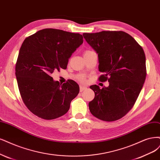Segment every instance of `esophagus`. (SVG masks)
Returning <instances> with one entry per match:
<instances>
[{"mask_svg":"<svg viewBox=\"0 0 160 160\" xmlns=\"http://www.w3.org/2000/svg\"><path fill=\"white\" fill-rule=\"evenodd\" d=\"M86 89H87V87H86L82 86V85H81V86H80V91H81V92H82V91L86 90Z\"/></svg>","mask_w":160,"mask_h":160,"instance_id":"1","label":"esophagus"}]
</instances>
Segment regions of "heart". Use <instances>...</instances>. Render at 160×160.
<instances>
[{
    "mask_svg": "<svg viewBox=\"0 0 160 160\" xmlns=\"http://www.w3.org/2000/svg\"><path fill=\"white\" fill-rule=\"evenodd\" d=\"M91 52V51H86V52H85V53H88V52ZM78 79H79V81H83L85 80V77H84L83 75H80V76H79Z\"/></svg>",
    "mask_w": 160,
    "mask_h": 160,
    "instance_id": "1",
    "label": "heart"
}]
</instances>
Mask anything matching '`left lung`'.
<instances>
[{
	"label": "left lung",
	"instance_id": "8db88e82",
	"mask_svg": "<svg viewBox=\"0 0 160 160\" xmlns=\"http://www.w3.org/2000/svg\"><path fill=\"white\" fill-rule=\"evenodd\" d=\"M98 54L99 81L108 80L102 89L91 85L95 98L89 102L91 114L104 121H114L132 108L144 83L146 56L142 48L127 33L102 31L82 34Z\"/></svg>",
	"mask_w": 160,
	"mask_h": 160
}]
</instances>
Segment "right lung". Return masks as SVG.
I'll use <instances>...</instances> for the list:
<instances>
[{"label": "right lung", "mask_w": 160, "mask_h": 160, "mask_svg": "<svg viewBox=\"0 0 160 160\" xmlns=\"http://www.w3.org/2000/svg\"><path fill=\"white\" fill-rule=\"evenodd\" d=\"M83 42L78 33L46 28L24 40L16 64V77L23 102L37 117L52 120L67 112L79 92L73 80L63 85L52 73L67 68L69 59Z\"/></svg>", "instance_id": "1"}]
</instances>
